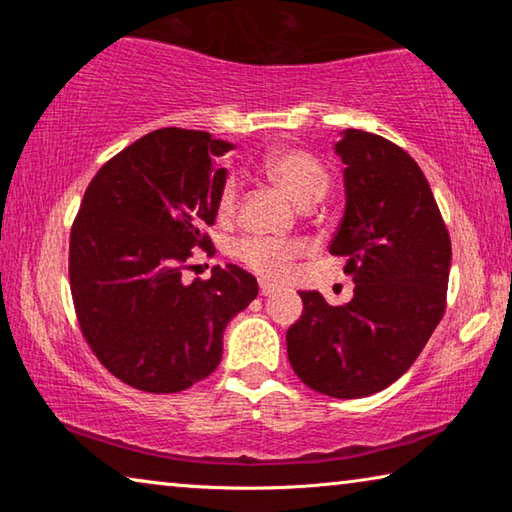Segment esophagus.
<instances>
[{
	"mask_svg": "<svg viewBox=\"0 0 512 512\" xmlns=\"http://www.w3.org/2000/svg\"><path fill=\"white\" fill-rule=\"evenodd\" d=\"M275 291V284H271V282H266V280H262L259 282V293H262V296H271V293Z\"/></svg>",
	"mask_w": 512,
	"mask_h": 512,
	"instance_id": "esophagus-1",
	"label": "esophagus"
}]
</instances>
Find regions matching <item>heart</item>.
I'll use <instances>...</instances> for the list:
<instances>
[{"mask_svg":"<svg viewBox=\"0 0 512 512\" xmlns=\"http://www.w3.org/2000/svg\"><path fill=\"white\" fill-rule=\"evenodd\" d=\"M262 169L266 178L280 185L293 201L300 205H311L323 198L329 187V173L314 155L300 149H280L268 153ZM239 185L235 178H228L219 192L216 210L219 216H232L237 207ZM302 246L296 241H277L268 237H244L237 241L235 255L250 271L266 277V280H282L287 277Z\"/></svg>","mask_w":512,"mask_h":512,"instance_id":"b5f03b06","label":"heart"}]
</instances>
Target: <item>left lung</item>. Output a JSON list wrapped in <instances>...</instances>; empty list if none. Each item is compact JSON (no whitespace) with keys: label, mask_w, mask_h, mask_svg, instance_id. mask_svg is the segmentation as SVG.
I'll return each mask as SVG.
<instances>
[{"label":"left lung","mask_w":512,"mask_h":512,"mask_svg":"<svg viewBox=\"0 0 512 512\" xmlns=\"http://www.w3.org/2000/svg\"><path fill=\"white\" fill-rule=\"evenodd\" d=\"M345 214L329 253L345 257L354 298L332 307L300 291L287 332L291 368L314 391L354 400L384 391L413 366L447 307L452 241L409 153L366 131H343Z\"/></svg>","instance_id":"1"}]
</instances>
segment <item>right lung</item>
I'll return each mask as SVG.
<instances>
[{"mask_svg":"<svg viewBox=\"0 0 512 512\" xmlns=\"http://www.w3.org/2000/svg\"><path fill=\"white\" fill-rule=\"evenodd\" d=\"M235 149L205 131L160 128L119 151L85 189L69 235V289L83 339L103 368L144 393H180L212 375L223 329L257 298L244 268L214 266L183 284Z\"/></svg>","mask_w":512,"mask_h":512,"instance_id":"obj_1","label":"right lung"}]
</instances>
